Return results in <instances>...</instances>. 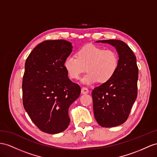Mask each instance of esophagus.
<instances>
[{"mask_svg": "<svg viewBox=\"0 0 157 157\" xmlns=\"http://www.w3.org/2000/svg\"><path fill=\"white\" fill-rule=\"evenodd\" d=\"M81 92H82V94H87L89 93V90H88L87 88H86V87H82V88Z\"/></svg>", "mask_w": 157, "mask_h": 157, "instance_id": "1", "label": "esophagus"}]
</instances>
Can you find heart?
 Segmentation results:
<instances>
[{"mask_svg": "<svg viewBox=\"0 0 157 157\" xmlns=\"http://www.w3.org/2000/svg\"><path fill=\"white\" fill-rule=\"evenodd\" d=\"M119 55L113 49H104L95 45H86L75 52V57L68 56L64 59L63 67L69 77L78 79L84 71L87 73L82 82L91 84L96 82L106 83L113 77L119 67Z\"/></svg>", "mask_w": 157, "mask_h": 157, "instance_id": "heart-1", "label": "heart"}]
</instances>
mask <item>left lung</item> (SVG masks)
Instances as JSON below:
<instances>
[{
  "mask_svg": "<svg viewBox=\"0 0 157 157\" xmlns=\"http://www.w3.org/2000/svg\"><path fill=\"white\" fill-rule=\"evenodd\" d=\"M115 48L119 67L109 81L92 91L95 120L103 127L120 125L127 121L137 97L139 70L136 59L127 44L119 40H99Z\"/></svg>",
  "mask_w": 157,
  "mask_h": 157,
  "instance_id": "obj_1",
  "label": "left lung"
}]
</instances>
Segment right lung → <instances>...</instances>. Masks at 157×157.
Returning <instances> with one entry per match:
<instances>
[{
	"label": "right lung",
	"mask_w": 157,
	"mask_h": 157,
	"mask_svg": "<svg viewBox=\"0 0 157 157\" xmlns=\"http://www.w3.org/2000/svg\"><path fill=\"white\" fill-rule=\"evenodd\" d=\"M72 48L66 40H46L34 48L25 62L23 105L33 122L46 133L66 129L70 122L68 109L81 93L63 67Z\"/></svg>",
	"instance_id": "right-lung-1"
}]
</instances>
